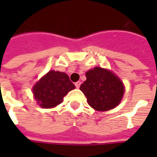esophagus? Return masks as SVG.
Masks as SVG:
<instances>
[{"label": "esophagus", "mask_w": 157, "mask_h": 157, "mask_svg": "<svg viewBox=\"0 0 157 157\" xmlns=\"http://www.w3.org/2000/svg\"><path fill=\"white\" fill-rule=\"evenodd\" d=\"M75 86L76 88H79L80 87V86H81V82H77L75 83Z\"/></svg>", "instance_id": "obj_1"}]
</instances>
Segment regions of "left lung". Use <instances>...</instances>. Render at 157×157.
<instances>
[{
    "label": "left lung",
    "instance_id": "left-lung-1",
    "mask_svg": "<svg viewBox=\"0 0 157 157\" xmlns=\"http://www.w3.org/2000/svg\"><path fill=\"white\" fill-rule=\"evenodd\" d=\"M86 80L80 89L88 104L97 111L114 109L121 102L124 86L120 79L111 71L95 67L86 73Z\"/></svg>",
    "mask_w": 157,
    "mask_h": 157
}]
</instances>
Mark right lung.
<instances>
[{
  "instance_id": "obj_1",
  "label": "right lung",
  "mask_w": 157,
  "mask_h": 157,
  "mask_svg": "<svg viewBox=\"0 0 157 157\" xmlns=\"http://www.w3.org/2000/svg\"><path fill=\"white\" fill-rule=\"evenodd\" d=\"M75 87L65 73L49 71L33 86V93L41 108L51 109L60 104L64 97Z\"/></svg>"
}]
</instances>
